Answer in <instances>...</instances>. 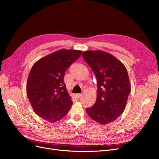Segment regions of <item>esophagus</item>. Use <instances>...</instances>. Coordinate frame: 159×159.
<instances>
[{
  "label": "esophagus",
  "instance_id": "esophagus-1",
  "mask_svg": "<svg viewBox=\"0 0 159 159\" xmlns=\"http://www.w3.org/2000/svg\"><path fill=\"white\" fill-rule=\"evenodd\" d=\"M75 96H76V97L78 98H80L81 96V93H77V94L75 95Z\"/></svg>",
  "mask_w": 159,
  "mask_h": 159
}]
</instances>
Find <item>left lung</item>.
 <instances>
[{"mask_svg":"<svg viewBox=\"0 0 159 159\" xmlns=\"http://www.w3.org/2000/svg\"><path fill=\"white\" fill-rule=\"evenodd\" d=\"M82 56L97 78V99L86 112L93 121L107 125L116 120L125 108L131 84L125 66L109 53L85 51Z\"/></svg>","mask_w":159,"mask_h":159,"instance_id":"obj_1","label":"left lung"}]
</instances>
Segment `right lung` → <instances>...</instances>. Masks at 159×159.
<instances>
[{
    "label": "right lung",
    "instance_id": "right-lung-1",
    "mask_svg": "<svg viewBox=\"0 0 159 159\" xmlns=\"http://www.w3.org/2000/svg\"><path fill=\"white\" fill-rule=\"evenodd\" d=\"M81 53V50H60L42 57L32 66L26 93L33 110L46 121H59L70 109L71 97L64 84V74Z\"/></svg>",
    "mask_w": 159,
    "mask_h": 159
}]
</instances>
